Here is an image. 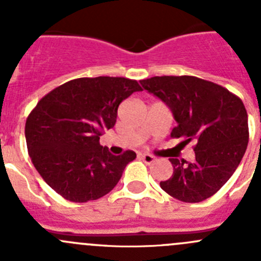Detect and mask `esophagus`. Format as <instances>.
<instances>
[{"label": "esophagus", "mask_w": 261, "mask_h": 261, "mask_svg": "<svg viewBox=\"0 0 261 261\" xmlns=\"http://www.w3.org/2000/svg\"><path fill=\"white\" fill-rule=\"evenodd\" d=\"M140 158L143 159L144 163H146V164H152V163L155 162V158L150 154H141Z\"/></svg>", "instance_id": "1"}]
</instances>
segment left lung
Segmentation results:
<instances>
[{
    "mask_svg": "<svg viewBox=\"0 0 261 261\" xmlns=\"http://www.w3.org/2000/svg\"><path fill=\"white\" fill-rule=\"evenodd\" d=\"M140 83L172 111L177 126L170 136L196 144L194 162L170 158L173 174L160 181L162 189L189 203L210 198L230 179L246 151L249 126L243 101L222 86L192 75Z\"/></svg>",
    "mask_w": 261,
    "mask_h": 261,
    "instance_id": "obj_1",
    "label": "left lung"
}]
</instances>
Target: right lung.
<instances>
[{
	"mask_svg": "<svg viewBox=\"0 0 261 261\" xmlns=\"http://www.w3.org/2000/svg\"><path fill=\"white\" fill-rule=\"evenodd\" d=\"M139 91L127 78H78L38 102L26 120V144L34 167L58 194L82 203L115 188L136 154L112 155L99 136L115 126L121 102Z\"/></svg>",
	"mask_w": 261,
	"mask_h": 261,
	"instance_id": "obj_1",
	"label": "right lung"
}]
</instances>
